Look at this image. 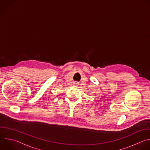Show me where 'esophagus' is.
I'll return each mask as SVG.
<instances>
[{
  "label": "esophagus",
  "instance_id": "esophagus-1",
  "mask_svg": "<svg viewBox=\"0 0 150 150\" xmlns=\"http://www.w3.org/2000/svg\"><path fill=\"white\" fill-rule=\"evenodd\" d=\"M77 85V83H75V85Z\"/></svg>",
  "mask_w": 150,
  "mask_h": 150
}]
</instances>
